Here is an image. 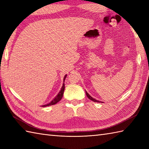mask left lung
<instances>
[{
    "mask_svg": "<svg viewBox=\"0 0 149 149\" xmlns=\"http://www.w3.org/2000/svg\"><path fill=\"white\" fill-rule=\"evenodd\" d=\"M85 91H86V96L88 97V99H90V100H91L92 101H93V102H101V103H102L103 102H101V101H99V100H96V99H95L94 98H93L92 97H91L89 94H88V93L87 92V91L85 90Z\"/></svg>",
    "mask_w": 149,
    "mask_h": 149,
    "instance_id": "1",
    "label": "left lung"
}]
</instances>
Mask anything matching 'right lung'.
I'll list each match as a JSON object with an SVG mask.
<instances>
[{"instance_id": "obj_1", "label": "right lung", "mask_w": 149, "mask_h": 149, "mask_svg": "<svg viewBox=\"0 0 149 149\" xmlns=\"http://www.w3.org/2000/svg\"><path fill=\"white\" fill-rule=\"evenodd\" d=\"M66 75H65L64 78H63V86L61 88V90L59 91V92L58 93V94L54 98V99L50 101L49 103H47L45 105H42V107H46V106H52L54 105V104H56V103H58L59 101L61 100V99H62L63 95V93H64V90H65V80L66 77Z\"/></svg>"}]
</instances>
